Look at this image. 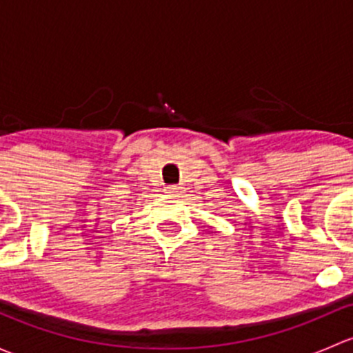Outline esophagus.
<instances>
[{
  "mask_svg": "<svg viewBox=\"0 0 353 353\" xmlns=\"http://www.w3.org/2000/svg\"><path fill=\"white\" fill-rule=\"evenodd\" d=\"M167 193H169V194H176V196H177V194H179L181 191H179V188L172 186V188H167Z\"/></svg>",
  "mask_w": 353,
  "mask_h": 353,
  "instance_id": "1",
  "label": "esophagus"
}]
</instances>
